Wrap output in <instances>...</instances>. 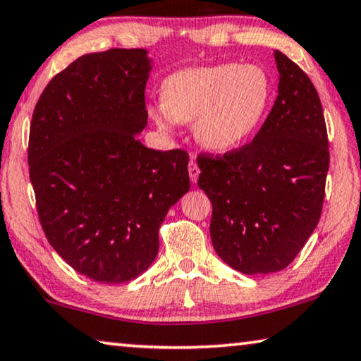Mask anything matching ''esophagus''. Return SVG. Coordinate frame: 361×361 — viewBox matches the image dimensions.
Wrapping results in <instances>:
<instances>
[{
    "instance_id": "esophagus-1",
    "label": "esophagus",
    "mask_w": 361,
    "mask_h": 361,
    "mask_svg": "<svg viewBox=\"0 0 361 361\" xmlns=\"http://www.w3.org/2000/svg\"><path fill=\"white\" fill-rule=\"evenodd\" d=\"M188 171H190V178L192 183L197 181V176L201 173V170H199L197 162H196V157L195 155H191V160H190V165H188Z\"/></svg>"
}]
</instances>
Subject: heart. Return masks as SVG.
<instances>
[{
  "label": "heart",
  "mask_w": 361,
  "mask_h": 361,
  "mask_svg": "<svg viewBox=\"0 0 361 361\" xmlns=\"http://www.w3.org/2000/svg\"><path fill=\"white\" fill-rule=\"evenodd\" d=\"M271 79L255 64H219L171 74L162 85L164 102L147 113L159 129L175 131L191 123L199 146L228 152L252 136L271 102Z\"/></svg>",
  "instance_id": "b5f03b06"
}]
</instances>
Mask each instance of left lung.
<instances>
[{
    "mask_svg": "<svg viewBox=\"0 0 361 361\" xmlns=\"http://www.w3.org/2000/svg\"><path fill=\"white\" fill-rule=\"evenodd\" d=\"M274 56L279 95L255 139L197 157V186L212 202L214 250L248 276L295 259L319 222L329 170L319 95L298 64L279 50Z\"/></svg>",
    "mask_w": 361,
    "mask_h": 361,
    "instance_id": "obj_1",
    "label": "left lung"
}]
</instances>
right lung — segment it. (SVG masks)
<instances>
[{"label": "right lung", "instance_id": "right-lung-1", "mask_svg": "<svg viewBox=\"0 0 361 361\" xmlns=\"http://www.w3.org/2000/svg\"><path fill=\"white\" fill-rule=\"evenodd\" d=\"M144 48L89 53L58 73L30 123L29 173L47 240L82 276L129 282L159 252L169 209L190 191L188 154L147 149Z\"/></svg>", "mask_w": 361, "mask_h": 361}]
</instances>
